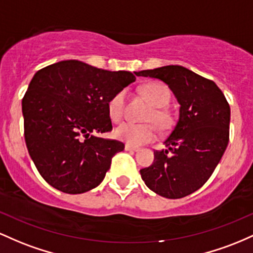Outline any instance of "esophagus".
Instances as JSON below:
<instances>
[{"label":"esophagus","instance_id":"1","mask_svg":"<svg viewBox=\"0 0 253 253\" xmlns=\"http://www.w3.org/2000/svg\"><path fill=\"white\" fill-rule=\"evenodd\" d=\"M140 149L138 147H135V146H131V144H126V150H130V152H137V150Z\"/></svg>","mask_w":253,"mask_h":253}]
</instances>
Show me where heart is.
<instances>
[{
    "instance_id": "heart-1",
    "label": "heart",
    "mask_w": 253,
    "mask_h": 253,
    "mask_svg": "<svg viewBox=\"0 0 253 253\" xmlns=\"http://www.w3.org/2000/svg\"><path fill=\"white\" fill-rule=\"evenodd\" d=\"M142 93L148 98V100L152 103L154 109L150 111L148 116V121L154 122L155 124L161 129H165L169 126V117L163 107L166 106L169 103V90L166 86L159 82H152V84H146L142 87ZM126 90H119L115 95L110 99L109 105V113L110 117L115 121L122 118L126 109ZM115 136L118 140L126 142L127 144L132 146H140V144L147 143L154 140L157 136V127L154 124H138L134 122H123L115 129Z\"/></svg>"
}]
</instances>
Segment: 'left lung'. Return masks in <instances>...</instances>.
<instances>
[{
  "label": "left lung",
  "mask_w": 253,
  "mask_h": 253,
  "mask_svg": "<svg viewBox=\"0 0 253 253\" xmlns=\"http://www.w3.org/2000/svg\"><path fill=\"white\" fill-rule=\"evenodd\" d=\"M137 76L164 82L179 104V117L154 161L140 173L144 184L163 197H185L209 179L229 140L231 109L221 89L181 65L141 70Z\"/></svg>",
  "instance_id": "1"
}]
</instances>
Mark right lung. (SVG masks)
Here are the masks:
<instances>
[{
    "label": "right lung",
    "instance_id": "obj_1",
    "mask_svg": "<svg viewBox=\"0 0 253 253\" xmlns=\"http://www.w3.org/2000/svg\"><path fill=\"white\" fill-rule=\"evenodd\" d=\"M135 80L130 72H109L76 59L35 74L22 99L25 141L46 183L76 195L104 180L124 144L94 132L111 131L110 99Z\"/></svg>",
    "mask_w": 253,
    "mask_h": 253
}]
</instances>
